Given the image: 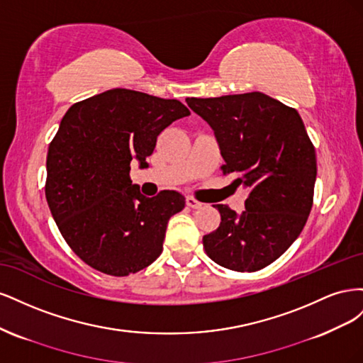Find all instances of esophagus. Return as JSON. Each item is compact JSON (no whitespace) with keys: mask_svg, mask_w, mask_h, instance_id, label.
Wrapping results in <instances>:
<instances>
[{"mask_svg":"<svg viewBox=\"0 0 363 363\" xmlns=\"http://www.w3.org/2000/svg\"><path fill=\"white\" fill-rule=\"evenodd\" d=\"M186 204H188L191 208H201V206H203V203L192 199V196H188V199H186Z\"/></svg>","mask_w":363,"mask_h":363,"instance_id":"34e87169","label":"esophagus"}]
</instances>
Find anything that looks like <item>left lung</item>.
<instances>
[{
    "label": "left lung",
    "instance_id": "left-lung-1",
    "mask_svg": "<svg viewBox=\"0 0 363 363\" xmlns=\"http://www.w3.org/2000/svg\"><path fill=\"white\" fill-rule=\"evenodd\" d=\"M186 103L212 127L223 174L235 175V188L248 189L240 215L216 206L221 223L203 238L207 256L232 271L265 268L300 236L313 204L316 155L303 119L262 92Z\"/></svg>",
    "mask_w": 363,
    "mask_h": 363
}]
</instances>
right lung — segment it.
<instances>
[{
    "label": "right lung",
    "mask_w": 363,
    "mask_h": 363,
    "mask_svg": "<svg viewBox=\"0 0 363 363\" xmlns=\"http://www.w3.org/2000/svg\"><path fill=\"white\" fill-rule=\"evenodd\" d=\"M188 115L179 100L116 87L72 104L62 118L48 147L45 196L63 239L94 269L124 277L160 256L184 196L142 195L130 163L147 168L157 136Z\"/></svg>",
    "instance_id": "1"
}]
</instances>
